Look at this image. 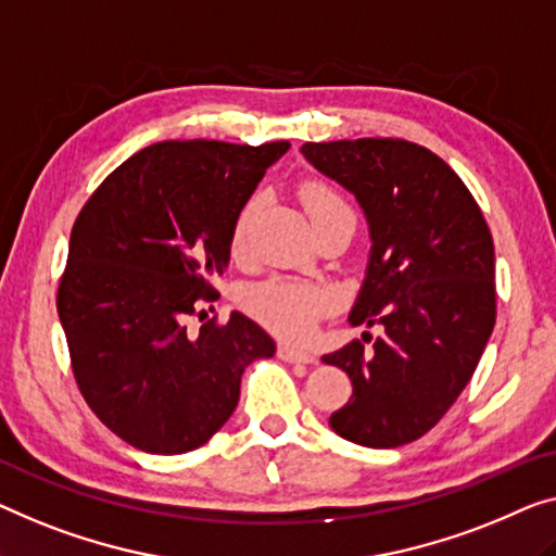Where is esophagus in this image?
<instances>
[{
	"instance_id": "1",
	"label": "esophagus",
	"mask_w": 556,
	"mask_h": 556,
	"mask_svg": "<svg viewBox=\"0 0 556 556\" xmlns=\"http://www.w3.org/2000/svg\"><path fill=\"white\" fill-rule=\"evenodd\" d=\"M277 354H279V359L292 362V364H314V362H317V357H314L312 352L300 350V346H292V344H279Z\"/></svg>"
}]
</instances>
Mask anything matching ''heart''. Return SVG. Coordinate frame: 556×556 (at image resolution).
<instances>
[{
  "label": "heart",
  "instance_id": "obj_1",
  "mask_svg": "<svg viewBox=\"0 0 556 556\" xmlns=\"http://www.w3.org/2000/svg\"><path fill=\"white\" fill-rule=\"evenodd\" d=\"M300 197L309 212L314 227L327 225L339 217H354L352 206L325 179H306L300 187ZM260 202L250 199L237 212L235 225L229 235V250L235 256H242L250 244V229ZM247 312L260 319L264 327L279 337H304L312 327L325 317L331 306V296L325 287L306 285L294 279H267L250 287L242 296Z\"/></svg>",
  "mask_w": 556,
  "mask_h": 556
}]
</instances>
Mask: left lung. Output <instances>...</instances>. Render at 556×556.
<instances>
[{"mask_svg": "<svg viewBox=\"0 0 556 556\" xmlns=\"http://www.w3.org/2000/svg\"><path fill=\"white\" fill-rule=\"evenodd\" d=\"M302 154L357 197L369 222L367 279L354 327H384L321 362L352 396L329 417L346 442L394 450L425 437L475 375L496 321L494 242L467 185L407 139L306 142Z\"/></svg>", "mask_w": 556, "mask_h": 556, "instance_id": "8db88e82", "label": "left lung"}]
</instances>
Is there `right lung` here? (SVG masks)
Returning a JSON list of instances; mask_svg holds the SVG:
<instances>
[{
    "instance_id": "1",
    "label": "right lung",
    "mask_w": 556,
    "mask_h": 556,
    "mask_svg": "<svg viewBox=\"0 0 556 556\" xmlns=\"http://www.w3.org/2000/svg\"><path fill=\"white\" fill-rule=\"evenodd\" d=\"M289 142H156L81 206L56 289L74 382L102 425L149 454L192 452L222 429L239 382L275 342L244 314L204 319L237 212ZM212 309V306H210ZM199 319V321H202Z\"/></svg>"
}]
</instances>
